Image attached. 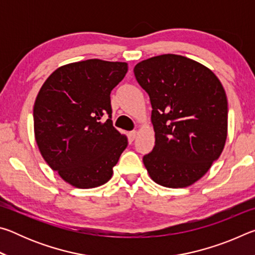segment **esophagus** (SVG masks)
I'll list each match as a JSON object with an SVG mask.
<instances>
[{
	"mask_svg": "<svg viewBox=\"0 0 255 255\" xmlns=\"http://www.w3.org/2000/svg\"><path fill=\"white\" fill-rule=\"evenodd\" d=\"M136 136H137V131L136 130H132V131H129L128 132V137H129V139H130V140L135 139Z\"/></svg>",
	"mask_w": 255,
	"mask_h": 255,
	"instance_id": "esophagus-1",
	"label": "esophagus"
}]
</instances>
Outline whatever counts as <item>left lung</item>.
Instances as JSON below:
<instances>
[{
	"label": "left lung",
	"instance_id": "1",
	"mask_svg": "<svg viewBox=\"0 0 255 255\" xmlns=\"http://www.w3.org/2000/svg\"><path fill=\"white\" fill-rule=\"evenodd\" d=\"M133 73L153 108L155 146L143 157L146 170L163 187H189L208 172L225 146V90L208 67L180 55L141 60Z\"/></svg>",
	"mask_w": 255,
	"mask_h": 255
}]
</instances>
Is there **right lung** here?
<instances>
[{"mask_svg": "<svg viewBox=\"0 0 255 255\" xmlns=\"http://www.w3.org/2000/svg\"><path fill=\"white\" fill-rule=\"evenodd\" d=\"M128 71L127 63L88 59L51 73L33 106L38 148L51 170L73 187L107 183L126 135L114 127L110 93ZM108 115L103 122L102 117Z\"/></svg>", "mask_w": 255, "mask_h": 255, "instance_id": "add662e5", "label": "right lung"}]
</instances>
